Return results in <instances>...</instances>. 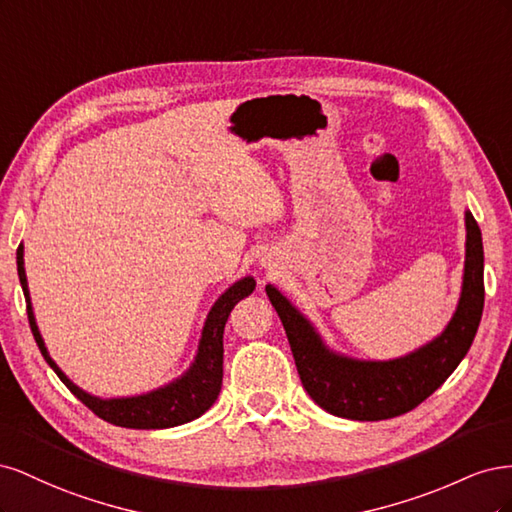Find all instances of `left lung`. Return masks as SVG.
<instances>
[{
    "instance_id": "8db88e82",
    "label": "left lung",
    "mask_w": 512,
    "mask_h": 512,
    "mask_svg": "<svg viewBox=\"0 0 512 512\" xmlns=\"http://www.w3.org/2000/svg\"><path fill=\"white\" fill-rule=\"evenodd\" d=\"M466 230L463 286L451 322L429 344L399 359L359 361L329 350L314 324L280 290L267 286L303 389L322 410L352 421H384L423 404L453 374L474 342L485 305L483 237L470 211H466Z\"/></svg>"
}]
</instances>
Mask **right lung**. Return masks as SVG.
Returning <instances> with one entry per match:
<instances>
[{
    "label": "right lung",
    "mask_w": 512,
    "mask_h": 512,
    "mask_svg": "<svg viewBox=\"0 0 512 512\" xmlns=\"http://www.w3.org/2000/svg\"><path fill=\"white\" fill-rule=\"evenodd\" d=\"M17 271H19V280H21L25 303H27L29 327H32L34 339L44 356V361L51 365V369L59 376V380L68 386L70 393L76 399H81L91 412L104 418L106 423L128 427V429L177 427V425L194 421V418L205 414L215 404V399H218L222 389V376H224L222 363H224L226 320L232 312V307H235L241 299H245L247 294H252L256 288L254 277L247 275L243 280L232 284L222 297L213 303L211 312L205 320L203 335H200V344L194 356V363L181 378L145 395L102 399L79 389V386H76L49 356V350L44 346V339L38 331V324L34 318L32 299H29L25 262H23V243L17 250Z\"/></svg>",
    "instance_id": "1"
}]
</instances>
